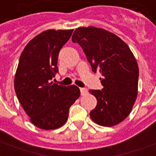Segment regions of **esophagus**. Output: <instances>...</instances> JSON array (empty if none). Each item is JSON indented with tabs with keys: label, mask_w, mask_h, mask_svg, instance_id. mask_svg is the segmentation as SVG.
<instances>
[{
	"label": "esophagus",
	"mask_w": 156,
	"mask_h": 156,
	"mask_svg": "<svg viewBox=\"0 0 156 156\" xmlns=\"http://www.w3.org/2000/svg\"><path fill=\"white\" fill-rule=\"evenodd\" d=\"M80 94H81V95H85L88 93V90H87L86 88L81 87V88H80Z\"/></svg>",
	"instance_id": "obj_1"
}]
</instances>
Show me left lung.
<instances>
[{"label": "left lung", "instance_id": "8db88e82", "mask_svg": "<svg viewBox=\"0 0 156 156\" xmlns=\"http://www.w3.org/2000/svg\"><path fill=\"white\" fill-rule=\"evenodd\" d=\"M85 52L94 72L103 76L102 90H92L97 105L90 113L102 126H114L131 112L138 94L139 67L134 55L116 35L94 27H79L72 36Z\"/></svg>", "mask_w": 156, "mask_h": 156}]
</instances>
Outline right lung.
Instances as JSON below:
<instances>
[{
  "mask_svg": "<svg viewBox=\"0 0 156 156\" xmlns=\"http://www.w3.org/2000/svg\"><path fill=\"white\" fill-rule=\"evenodd\" d=\"M72 32L45 30L30 41L20 55L15 91L30 122L40 129L50 130L63 126L69 109L80 95L75 85L63 86L51 81L58 72L59 52Z\"/></svg>",
  "mask_w": 156,
  "mask_h": 156,
  "instance_id": "add662e5",
  "label": "right lung"
}]
</instances>
